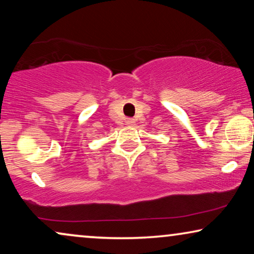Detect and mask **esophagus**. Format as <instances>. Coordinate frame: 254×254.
<instances>
[{
  "mask_svg": "<svg viewBox=\"0 0 254 254\" xmlns=\"http://www.w3.org/2000/svg\"><path fill=\"white\" fill-rule=\"evenodd\" d=\"M127 124H128V125L134 124V120H133V119H128V120H127Z\"/></svg>",
  "mask_w": 254,
  "mask_h": 254,
  "instance_id": "1",
  "label": "esophagus"
}]
</instances>
